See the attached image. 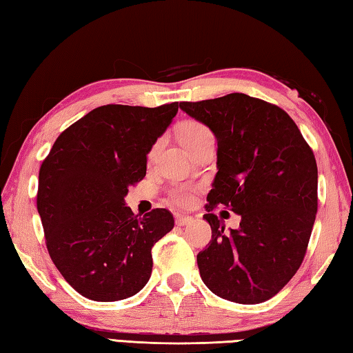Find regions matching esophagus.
Segmentation results:
<instances>
[{
    "label": "esophagus",
    "mask_w": 353,
    "mask_h": 353,
    "mask_svg": "<svg viewBox=\"0 0 353 353\" xmlns=\"http://www.w3.org/2000/svg\"><path fill=\"white\" fill-rule=\"evenodd\" d=\"M191 221H193V216H188V214H179L177 219H176V224L177 225H187L190 224Z\"/></svg>",
    "instance_id": "esophagus-1"
}]
</instances>
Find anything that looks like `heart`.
I'll return each mask as SVG.
<instances>
[{
  "label": "heart",
  "mask_w": 353,
  "mask_h": 353,
  "mask_svg": "<svg viewBox=\"0 0 353 353\" xmlns=\"http://www.w3.org/2000/svg\"><path fill=\"white\" fill-rule=\"evenodd\" d=\"M177 137L181 140L182 145L191 151L198 143L202 140L208 139V137H213L212 130L208 129L205 124L199 121H185L177 129ZM171 199L179 205H191L194 198V188L190 187V185H181V187H176L170 191Z\"/></svg>",
  "instance_id": "heart-1"
}]
</instances>
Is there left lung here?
Instances as JSON below:
<instances>
[{"label": "left lung", "mask_w": 353, "mask_h": 353, "mask_svg": "<svg viewBox=\"0 0 353 353\" xmlns=\"http://www.w3.org/2000/svg\"><path fill=\"white\" fill-rule=\"evenodd\" d=\"M218 140V172L204 219L212 240L198 254L202 282L236 303L265 302L301 268L318 212V166L301 130L283 109L230 93L181 103ZM223 205L242 216L224 232L211 213Z\"/></svg>", "instance_id": "1"}]
</instances>
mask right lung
Instances as JSON below:
<instances>
[{
	"mask_svg": "<svg viewBox=\"0 0 353 353\" xmlns=\"http://www.w3.org/2000/svg\"><path fill=\"white\" fill-rule=\"evenodd\" d=\"M179 105L97 107L57 137L40 166L37 210L48 252L90 301L137 294L151 277L152 246L174 227L166 208L137 218L124 196L146 176V155Z\"/></svg>",
	"mask_w": 353,
	"mask_h": 353,
	"instance_id": "right-lung-1",
	"label": "right lung"
}]
</instances>
